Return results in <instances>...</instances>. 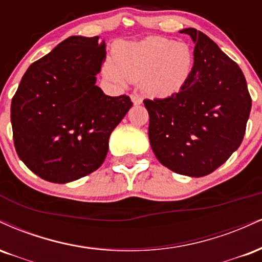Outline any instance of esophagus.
Segmentation results:
<instances>
[{
	"label": "esophagus",
	"mask_w": 262,
	"mask_h": 262,
	"mask_svg": "<svg viewBox=\"0 0 262 262\" xmlns=\"http://www.w3.org/2000/svg\"><path fill=\"white\" fill-rule=\"evenodd\" d=\"M130 98H131L132 103H134L135 105H138V104L142 103V98H141L138 94H131Z\"/></svg>",
	"instance_id": "esophagus-1"
}]
</instances>
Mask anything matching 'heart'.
I'll use <instances>...</instances> for the list:
<instances>
[{
	"label": "heart",
	"instance_id": "obj_1",
	"mask_svg": "<svg viewBox=\"0 0 262 262\" xmlns=\"http://www.w3.org/2000/svg\"><path fill=\"white\" fill-rule=\"evenodd\" d=\"M193 66L195 55L189 44L152 36L119 45L115 58L107 60L105 72L120 85L140 81L144 93L164 98L183 89Z\"/></svg>",
	"mask_w": 262,
	"mask_h": 262
}]
</instances>
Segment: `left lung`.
Returning a JSON list of instances; mask_svg holds the SVG:
<instances>
[{
  "mask_svg": "<svg viewBox=\"0 0 262 262\" xmlns=\"http://www.w3.org/2000/svg\"><path fill=\"white\" fill-rule=\"evenodd\" d=\"M195 66L181 91L163 99H144L150 147L174 173L211 174L239 148L245 135L251 97L241 67L213 40L193 28Z\"/></svg>",
  "mask_w": 262,
  "mask_h": 262,
  "instance_id": "8db88e82",
  "label": "left lung"
}]
</instances>
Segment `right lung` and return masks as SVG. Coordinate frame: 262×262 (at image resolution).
<instances>
[{
	"instance_id": "add662e5",
	"label": "right lung",
	"mask_w": 262,
	"mask_h": 262,
	"mask_svg": "<svg viewBox=\"0 0 262 262\" xmlns=\"http://www.w3.org/2000/svg\"><path fill=\"white\" fill-rule=\"evenodd\" d=\"M99 36H70L28 67L12 98L17 155L34 174L64 184L103 164L109 137L132 106L95 85L105 60Z\"/></svg>"
}]
</instances>
